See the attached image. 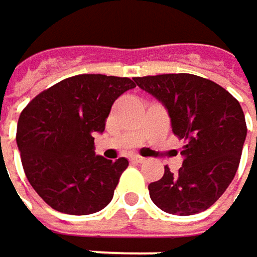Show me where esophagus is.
<instances>
[{
    "mask_svg": "<svg viewBox=\"0 0 257 257\" xmlns=\"http://www.w3.org/2000/svg\"><path fill=\"white\" fill-rule=\"evenodd\" d=\"M131 162H134V163H144L146 159L141 157V156H132V157H131Z\"/></svg>",
    "mask_w": 257,
    "mask_h": 257,
    "instance_id": "esophagus-1",
    "label": "esophagus"
}]
</instances>
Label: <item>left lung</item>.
<instances>
[{"label":"left lung","mask_w":257,"mask_h":257,"mask_svg":"<svg viewBox=\"0 0 257 257\" xmlns=\"http://www.w3.org/2000/svg\"><path fill=\"white\" fill-rule=\"evenodd\" d=\"M168 108L172 131L184 140L182 168L165 166L149 185L153 203L171 215L188 216L209 209L234 179L247 126L240 103L221 85L190 73L134 78Z\"/></svg>","instance_id":"8db88e82"}]
</instances>
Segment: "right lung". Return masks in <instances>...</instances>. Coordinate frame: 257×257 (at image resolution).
Returning <instances> with one entry per match:
<instances>
[{"label": "right lung", "mask_w": 257, "mask_h": 257, "mask_svg": "<svg viewBox=\"0 0 257 257\" xmlns=\"http://www.w3.org/2000/svg\"><path fill=\"white\" fill-rule=\"evenodd\" d=\"M135 88L129 78L76 75L38 94L23 108L16 141L23 171L38 196L67 215L95 213L111 201L125 157L94 153L113 103Z\"/></svg>", "instance_id": "obj_1"}]
</instances>
